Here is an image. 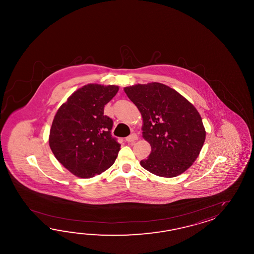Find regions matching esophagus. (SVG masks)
<instances>
[{"instance_id":"34e87169","label":"esophagus","mask_w":254,"mask_h":254,"mask_svg":"<svg viewBox=\"0 0 254 254\" xmlns=\"http://www.w3.org/2000/svg\"><path fill=\"white\" fill-rule=\"evenodd\" d=\"M138 139V137H137V135L135 134V133H131V134L129 135L128 137H126V141L127 142H133L134 140H137Z\"/></svg>"}]
</instances>
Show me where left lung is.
Masks as SVG:
<instances>
[{
	"mask_svg": "<svg viewBox=\"0 0 254 254\" xmlns=\"http://www.w3.org/2000/svg\"><path fill=\"white\" fill-rule=\"evenodd\" d=\"M142 116V137L151 154L141 167L160 177L185 172L199 155L205 140L202 120L194 106L172 88L159 82L125 87Z\"/></svg>",
	"mask_w": 254,
	"mask_h": 254,
	"instance_id": "1",
	"label": "left lung"
}]
</instances>
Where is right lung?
I'll list each match as a JSON object with an SVG mask.
<instances>
[{"label":"right lung","instance_id":"obj_1","mask_svg":"<svg viewBox=\"0 0 254 254\" xmlns=\"http://www.w3.org/2000/svg\"><path fill=\"white\" fill-rule=\"evenodd\" d=\"M119 87L88 84L73 92L60 107L50 130L54 156L81 178H92L114 164L121 144L112 136L114 122L104 105Z\"/></svg>","mask_w":254,"mask_h":254}]
</instances>
